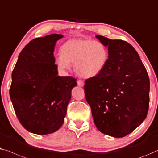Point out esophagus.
Here are the masks:
<instances>
[{
	"mask_svg": "<svg viewBox=\"0 0 158 158\" xmlns=\"http://www.w3.org/2000/svg\"><path fill=\"white\" fill-rule=\"evenodd\" d=\"M77 84H78L79 86H83L84 85V81H82V80H78V81H77Z\"/></svg>",
	"mask_w": 158,
	"mask_h": 158,
	"instance_id": "esophagus-1",
	"label": "esophagus"
}]
</instances>
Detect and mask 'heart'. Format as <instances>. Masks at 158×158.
Segmentation results:
<instances>
[{"label": "heart", "mask_w": 158, "mask_h": 158, "mask_svg": "<svg viewBox=\"0 0 158 158\" xmlns=\"http://www.w3.org/2000/svg\"><path fill=\"white\" fill-rule=\"evenodd\" d=\"M109 59L107 46L100 41L74 39L66 41L61 47V54L55 64L61 70H68L71 64L77 74L83 78L99 75L104 70Z\"/></svg>", "instance_id": "1"}]
</instances>
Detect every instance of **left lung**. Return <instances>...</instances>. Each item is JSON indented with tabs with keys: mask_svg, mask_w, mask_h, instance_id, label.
<instances>
[{
	"mask_svg": "<svg viewBox=\"0 0 158 158\" xmlns=\"http://www.w3.org/2000/svg\"><path fill=\"white\" fill-rule=\"evenodd\" d=\"M96 37L108 47L104 70L85 81L84 92L97 129L123 137L145 120L150 102V80L136 50L123 40Z\"/></svg>",
	"mask_w": 158,
	"mask_h": 158,
	"instance_id": "left-lung-1",
	"label": "left lung"
}]
</instances>
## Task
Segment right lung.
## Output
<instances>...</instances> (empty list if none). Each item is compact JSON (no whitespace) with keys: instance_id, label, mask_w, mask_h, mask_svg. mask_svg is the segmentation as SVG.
<instances>
[{"instance_id":"1","label":"right lung","mask_w":158,"mask_h":158,"mask_svg":"<svg viewBox=\"0 0 158 158\" xmlns=\"http://www.w3.org/2000/svg\"><path fill=\"white\" fill-rule=\"evenodd\" d=\"M61 34L30 41L20 53L12 72L9 94L15 114L28 132L47 135L64 123L72 89V77L58 76L54 49Z\"/></svg>"}]
</instances>
